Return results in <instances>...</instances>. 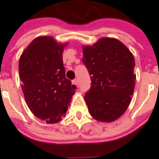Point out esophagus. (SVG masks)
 <instances>
[{
    "instance_id": "1",
    "label": "esophagus",
    "mask_w": 159,
    "mask_h": 159,
    "mask_svg": "<svg viewBox=\"0 0 159 159\" xmlns=\"http://www.w3.org/2000/svg\"><path fill=\"white\" fill-rule=\"evenodd\" d=\"M72 84H74V85H75L76 87H78L79 85V81L77 79H75V80H74L73 81H72Z\"/></svg>"
}]
</instances>
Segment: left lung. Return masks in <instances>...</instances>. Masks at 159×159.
I'll return each instance as SVG.
<instances>
[{"label": "left lung", "instance_id": "1", "mask_svg": "<svg viewBox=\"0 0 159 159\" xmlns=\"http://www.w3.org/2000/svg\"><path fill=\"white\" fill-rule=\"evenodd\" d=\"M82 61L92 80L84 95L90 115L102 122L118 119L130 105L134 93L133 54L117 39L102 38L93 46L83 47Z\"/></svg>", "mask_w": 159, "mask_h": 159}]
</instances>
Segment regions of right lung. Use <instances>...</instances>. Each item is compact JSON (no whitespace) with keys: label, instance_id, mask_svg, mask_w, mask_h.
I'll use <instances>...</instances> for the list:
<instances>
[{"label":"right lung","instance_id":"1","mask_svg":"<svg viewBox=\"0 0 159 159\" xmlns=\"http://www.w3.org/2000/svg\"><path fill=\"white\" fill-rule=\"evenodd\" d=\"M67 43L52 37L34 39L19 62L20 78L30 111L48 124L57 123L66 113L76 86L66 78L62 53Z\"/></svg>","mask_w":159,"mask_h":159}]
</instances>
